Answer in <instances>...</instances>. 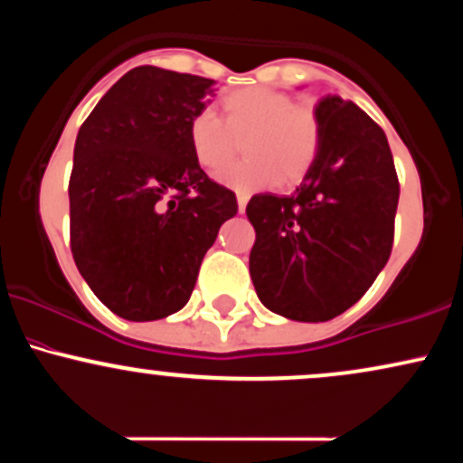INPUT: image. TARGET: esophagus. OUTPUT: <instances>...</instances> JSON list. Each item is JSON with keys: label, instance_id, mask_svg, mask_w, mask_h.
I'll return each instance as SVG.
<instances>
[{"label": "esophagus", "instance_id": "esophagus-1", "mask_svg": "<svg viewBox=\"0 0 463 463\" xmlns=\"http://www.w3.org/2000/svg\"><path fill=\"white\" fill-rule=\"evenodd\" d=\"M246 204H248V194H237L239 213H243V211H246Z\"/></svg>", "mask_w": 463, "mask_h": 463}]
</instances>
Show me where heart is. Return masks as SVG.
I'll return each instance as SVG.
<instances>
[{"mask_svg":"<svg viewBox=\"0 0 463 463\" xmlns=\"http://www.w3.org/2000/svg\"><path fill=\"white\" fill-rule=\"evenodd\" d=\"M220 117L202 109L191 117L187 139L194 158L215 174L234 157L244 139L247 158L224 170L220 180L237 191L294 184L309 174L322 146L320 117L291 95L263 87H246L222 98Z\"/></svg>","mask_w":463,"mask_h":463,"instance_id":"b5f03b06","label":"heart"}]
</instances>
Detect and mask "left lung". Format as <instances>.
I'll return each instance as SVG.
<instances>
[{"mask_svg":"<svg viewBox=\"0 0 463 463\" xmlns=\"http://www.w3.org/2000/svg\"><path fill=\"white\" fill-rule=\"evenodd\" d=\"M316 113L322 146L305 183L294 195L259 194L246 206L259 300L298 322L333 320L370 289L392 254L401 194L374 119L337 95Z\"/></svg>","mask_w":463,"mask_h":463,"instance_id":"left-lung-1","label":"left lung"}]
</instances>
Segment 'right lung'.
<instances>
[{"label": "right lung", "mask_w": 463, "mask_h": 463, "mask_svg": "<svg viewBox=\"0 0 463 463\" xmlns=\"http://www.w3.org/2000/svg\"><path fill=\"white\" fill-rule=\"evenodd\" d=\"M213 80L130 69L80 126L69 235L80 274L119 317L161 320L187 305L206 250L237 198L204 174L187 139Z\"/></svg>", "instance_id": "add662e5"}]
</instances>
